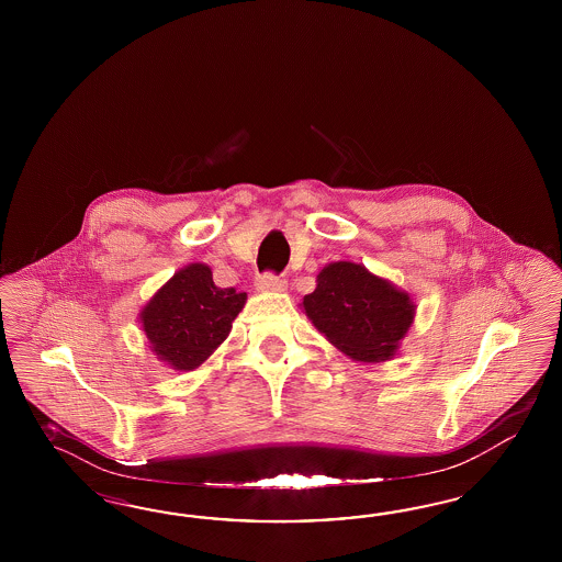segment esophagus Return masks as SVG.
<instances>
[{
	"instance_id": "34e87169",
	"label": "esophagus",
	"mask_w": 562,
	"mask_h": 562,
	"mask_svg": "<svg viewBox=\"0 0 562 562\" xmlns=\"http://www.w3.org/2000/svg\"><path fill=\"white\" fill-rule=\"evenodd\" d=\"M256 286L261 292H284L286 290V280L282 276L263 273V276L257 278Z\"/></svg>"
}]
</instances>
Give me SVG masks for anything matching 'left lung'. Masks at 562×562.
Listing matches in <instances>:
<instances>
[{"label": "left lung", "instance_id": "obj_1", "mask_svg": "<svg viewBox=\"0 0 562 562\" xmlns=\"http://www.w3.org/2000/svg\"><path fill=\"white\" fill-rule=\"evenodd\" d=\"M301 308L325 340L364 364L392 360L416 317L409 292L355 261L327 263Z\"/></svg>", "mask_w": 562, "mask_h": 562}]
</instances>
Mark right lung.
I'll list each match as a JSON object with an SVG mask.
<instances>
[{
  "label": "right lung",
  "mask_w": 562,
  "mask_h": 562,
  "mask_svg": "<svg viewBox=\"0 0 562 562\" xmlns=\"http://www.w3.org/2000/svg\"><path fill=\"white\" fill-rule=\"evenodd\" d=\"M247 294L218 289L205 263H189L172 273L139 308L148 348L175 371H195L228 338Z\"/></svg>",
  "instance_id": "obj_1"
}]
</instances>
